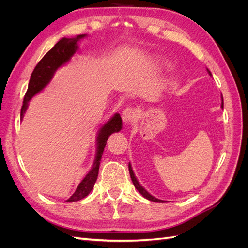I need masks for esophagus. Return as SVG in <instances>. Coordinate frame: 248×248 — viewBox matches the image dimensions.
Masks as SVG:
<instances>
[{
	"instance_id": "esophagus-1",
	"label": "esophagus",
	"mask_w": 248,
	"mask_h": 248,
	"mask_svg": "<svg viewBox=\"0 0 248 248\" xmlns=\"http://www.w3.org/2000/svg\"><path fill=\"white\" fill-rule=\"evenodd\" d=\"M137 117V111L132 108H127L122 112V119L124 123H130L132 122Z\"/></svg>"
}]
</instances>
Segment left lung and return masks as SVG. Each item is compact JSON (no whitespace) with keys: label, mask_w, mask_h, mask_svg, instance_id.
<instances>
[{"label":"left lung","mask_w":248,"mask_h":248,"mask_svg":"<svg viewBox=\"0 0 248 248\" xmlns=\"http://www.w3.org/2000/svg\"><path fill=\"white\" fill-rule=\"evenodd\" d=\"M207 71H208V73L210 74V76H212L211 72L209 71V69H207ZM221 108H223V100H222V103H221ZM128 169H129V174H130V178H131L132 182H133V185H134V187H136V188L139 190V192L141 194L142 197L146 198V199L149 200V201H152V202H166V201L158 200V199H156L155 197L151 196V194H150V193L144 188V187H142V186L139 183V181L137 180L136 176H134V174H133V170H132V168H131V164H130V163L128 164Z\"/></svg>","instance_id":"left-lung-1"}]
</instances>
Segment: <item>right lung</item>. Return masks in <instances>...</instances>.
<instances>
[{"label": "right lung", "instance_id": "obj_1", "mask_svg": "<svg viewBox=\"0 0 248 248\" xmlns=\"http://www.w3.org/2000/svg\"><path fill=\"white\" fill-rule=\"evenodd\" d=\"M86 36V34H82L74 37V38H65L64 37V38L58 41L55 44V46L49 51H47L46 56H44L40 60L39 63L36 65L34 71L32 72V76L30 78L29 87L25 95L24 102H22V107L20 110L21 120L28 108L29 101L31 100L34 95L39 93L41 90H43L48 85V82L51 80L52 77H54V74L59 67H61L62 65L69 61L71 57L76 54V51L78 49V40L84 38ZM121 128L122 119L119 114H115V116L99 129L98 137H97L96 158L93 164V168L88 172V175L82 179V181L78 184L76 192H74L66 202H78L81 199L86 198L88 194L91 192L97 180V177H98L99 164L103 150L107 145V140L111 133L118 132L121 130Z\"/></svg>", "mask_w": 248, "mask_h": 248}]
</instances>
